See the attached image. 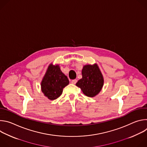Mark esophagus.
I'll use <instances>...</instances> for the list:
<instances>
[{"label":"esophagus","mask_w":147,"mask_h":147,"mask_svg":"<svg viewBox=\"0 0 147 147\" xmlns=\"http://www.w3.org/2000/svg\"><path fill=\"white\" fill-rule=\"evenodd\" d=\"M77 82V80H76V79H74V80H73L72 81H71V83L73 84H76V82Z\"/></svg>","instance_id":"obj_1"}]
</instances>
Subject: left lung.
Segmentation results:
<instances>
[{
    "mask_svg": "<svg viewBox=\"0 0 147 147\" xmlns=\"http://www.w3.org/2000/svg\"><path fill=\"white\" fill-rule=\"evenodd\" d=\"M103 77L97 64L83 66L82 78L76 83L86 96L94 97L101 91L103 86Z\"/></svg>",
    "mask_w": 147,
    "mask_h": 147,
    "instance_id": "left-lung-1",
    "label": "left lung"
}]
</instances>
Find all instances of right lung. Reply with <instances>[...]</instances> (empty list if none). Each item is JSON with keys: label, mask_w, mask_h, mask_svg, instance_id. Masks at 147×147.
<instances>
[{"label": "right lung", "mask_w": 147, "mask_h": 147, "mask_svg": "<svg viewBox=\"0 0 147 147\" xmlns=\"http://www.w3.org/2000/svg\"><path fill=\"white\" fill-rule=\"evenodd\" d=\"M69 84L67 77L61 72L59 65L51 64L41 81V90L49 99L54 100L61 95Z\"/></svg>", "instance_id": "obj_1"}]
</instances>
